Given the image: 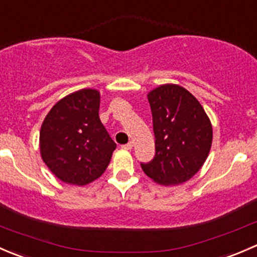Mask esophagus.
I'll return each mask as SVG.
<instances>
[{
  "mask_svg": "<svg viewBox=\"0 0 257 257\" xmlns=\"http://www.w3.org/2000/svg\"><path fill=\"white\" fill-rule=\"evenodd\" d=\"M121 148H123V149H125V150H131L132 148H133V143H132V142H129V143L121 145Z\"/></svg>",
  "mask_w": 257,
  "mask_h": 257,
  "instance_id": "34e87169",
  "label": "esophagus"
}]
</instances>
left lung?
<instances>
[{
    "mask_svg": "<svg viewBox=\"0 0 257 257\" xmlns=\"http://www.w3.org/2000/svg\"><path fill=\"white\" fill-rule=\"evenodd\" d=\"M153 115L155 155L141 163L155 183L173 185L200 170L212 142L210 119L195 97L177 84H164L148 94Z\"/></svg>",
    "mask_w": 257,
    "mask_h": 257,
    "instance_id": "1",
    "label": "left lung"
}]
</instances>
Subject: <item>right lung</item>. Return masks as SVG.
Wrapping results in <instances>:
<instances>
[{
  "label": "right lung",
  "instance_id": "add662e5",
  "mask_svg": "<svg viewBox=\"0 0 257 257\" xmlns=\"http://www.w3.org/2000/svg\"><path fill=\"white\" fill-rule=\"evenodd\" d=\"M99 92L80 89L53 105L43 120V162L62 181L85 185L104 173L116 144L99 119Z\"/></svg>",
  "mask_w": 257,
  "mask_h": 257
}]
</instances>
